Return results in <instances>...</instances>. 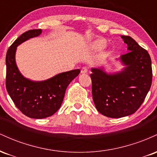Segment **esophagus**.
Returning <instances> with one entry per match:
<instances>
[{
	"label": "esophagus",
	"mask_w": 157,
	"mask_h": 157,
	"mask_svg": "<svg viewBox=\"0 0 157 157\" xmlns=\"http://www.w3.org/2000/svg\"><path fill=\"white\" fill-rule=\"evenodd\" d=\"M88 72V68L86 67H82L81 68V73L82 74H86Z\"/></svg>",
	"instance_id": "34e87169"
}]
</instances>
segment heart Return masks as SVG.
<instances>
[{
    "instance_id": "heart-1",
    "label": "heart",
    "mask_w": 157,
    "mask_h": 157,
    "mask_svg": "<svg viewBox=\"0 0 157 157\" xmlns=\"http://www.w3.org/2000/svg\"><path fill=\"white\" fill-rule=\"evenodd\" d=\"M106 44V40L105 39H97L96 40H94L91 44V46L94 49H100L103 47Z\"/></svg>"
}]
</instances>
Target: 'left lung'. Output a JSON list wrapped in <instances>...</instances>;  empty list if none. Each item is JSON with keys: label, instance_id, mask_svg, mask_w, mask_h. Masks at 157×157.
Listing matches in <instances>:
<instances>
[{"label": "left lung", "instance_id": "1", "mask_svg": "<svg viewBox=\"0 0 157 157\" xmlns=\"http://www.w3.org/2000/svg\"><path fill=\"white\" fill-rule=\"evenodd\" d=\"M128 52L120 60L125 68L115 74L92 68V97L97 111L104 116L120 118L137 111L152 83V67L148 52L130 36L122 35Z\"/></svg>", "mask_w": 157, "mask_h": 157}]
</instances>
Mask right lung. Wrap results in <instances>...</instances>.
<instances>
[{"label":"right lung","instance_id":"right-lung-1","mask_svg":"<svg viewBox=\"0 0 157 157\" xmlns=\"http://www.w3.org/2000/svg\"><path fill=\"white\" fill-rule=\"evenodd\" d=\"M42 33L41 29L29 30L15 40L6 52V87L17 108L30 118L52 116L60 108L68 86L80 69L63 72L44 81H32L21 75L15 62L17 46Z\"/></svg>","mask_w":157,"mask_h":157}]
</instances>
